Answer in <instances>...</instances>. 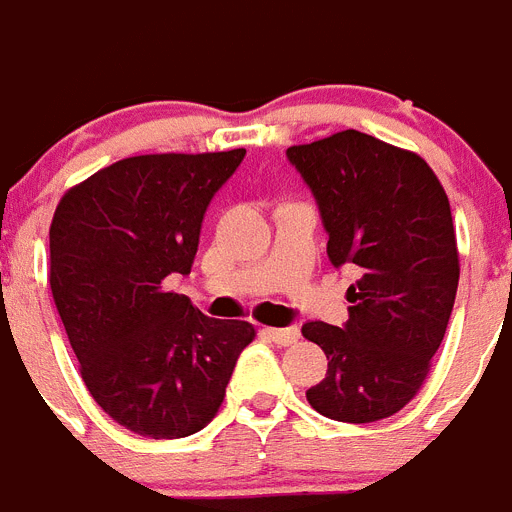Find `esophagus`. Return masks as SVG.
Returning <instances> with one entry per match:
<instances>
[{"label": "esophagus", "instance_id": "esophagus-1", "mask_svg": "<svg viewBox=\"0 0 512 512\" xmlns=\"http://www.w3.org/2000/svg\"><path fill=\"white\" fill-rule=\"evenodd\" d=\"M269 336L279 346H292V343L300 341V328L297 325H292V328H269Z\"/></svg>", "mask_w": 512, "mask_h": 512}]
</instances>
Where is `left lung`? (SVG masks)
<instances>
[{"label":"left lung","mask_w":512,"mask_h":512,"mask_svg":"<svg viewBox=\"0 0 512 512\" xmlns=\"http://www.w3.org/2000/svg\"><path fill=\"white\" fill-rule=\"evenodd\" d=\"M328 230L330 264L361 274L343 328L305 323L328 356L307 390L341 423L390 418L418 395L454 310L459 251L449 197L423 158L359 130L287 148Z\"/></svg>","instance_id":"1"}]
</instances>
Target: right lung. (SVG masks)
Wrapping results in <instances>:
<instances>
[{
  "label": "right lung",
  "mask_w": 512,
  "mask_h": 512,
  "mask_svg": "<svg viewBox=\"0 0 512 512\" xmlns=\"http://www.w3.org/2000/svg\"><path fill=\"white\" fill-rule=\"evenodd\" d=\"M246 151L122 158L63 194L51 223V292L81 379L128 431L184 438L223 405L246 320L202 315L166 289L189 274L202 220Z\"/></svg>",
  "instance_id": "1"
}]
</instances>
